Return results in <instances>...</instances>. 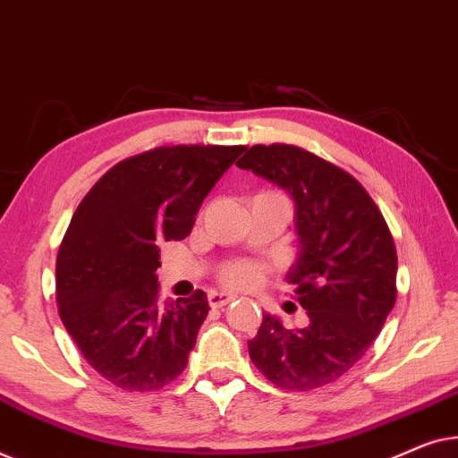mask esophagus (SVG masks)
Listing matches in <instances>:
<instances>
[{"instance_id": "1", "label": "esophagus", "mask_w": 458, "mask_h": 458, "mask_svg": "<svg viewBox=\"0 0 458 458\" xmlns=\"http://www.w3.org/2000/svg\"><path fill=\"white\" fill-rule=\"evenodd\" d=\"M208 301H209V305L214 307V309H220L224 305H228L230 301H234V296L228 294V293H209Z\"/></svg>"}]
</instances>
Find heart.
<instances>
[{
  "label": "heart",
  "instance_id": "b5f03b06",
  "mask_svg": "<svg viewBox=\"0 0 458 458\" xmlns=\"http://www.w3.org/2000/svg\"><path fill=\"white\" fill-rule=\"evenodd\" d=\"M261 280V267L250 261H234L220 269V282L230 288H249Z\"/></svg>",
  "mask_w": 458,
  "mask_h": 458
}]
</instances>
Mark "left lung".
<instances>
[{"label": "left lung", "instance_id": "1", "mask_svg": "<svg viewBox=\"0 0 458 458\" xmlns=\"http://www.w3.org/2000/svg\"><path fill=\"white\" fill-rule=\"evenodd\" d=\"M294 199L299 259L288 272L307 326L263 315L249 357L269 382L307 392L336 382L365 355L396 302V247L355 176L296 145H253L236 162Z\"/></svg>", "mask_w": 458, "mask_h": 458}]
</instances>
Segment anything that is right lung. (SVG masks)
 <instances>
[{"mask_svg": "<svg viewBox=\"0 0 458 458\" xmlns=\"http://www.w3.org/2000/svg\"><path fill=\"white\" fill-rule=\"evenodd\" d=\"M244 145H170L122 159L76 208L55 259L57 313L107 382L153 392L189 363L208 318L203 291L159 302L157 244L182 241Z\"/></svg>", "mask_w": 458, "mask_h": 458, "instance_id": "obj_1", "label": "right lung"}]
</instances>
